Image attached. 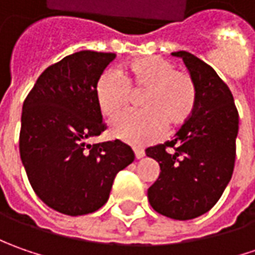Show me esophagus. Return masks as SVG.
<instances>
[{"mask_svg":"<svg viewBox=\"0 0 255 255\" xmlns=\"http://www.w3.org/2000/svg\"><path fill=\"white\" fill-rule=\"evenodd\" d=\"M133 150H134L136 159H142V157H144V150H143V149H140V147H134Z\"/></svg>","mask_w":255,"mask_h":255,"instance_id":"34e87169","label":"esophagus"}]
</instances>
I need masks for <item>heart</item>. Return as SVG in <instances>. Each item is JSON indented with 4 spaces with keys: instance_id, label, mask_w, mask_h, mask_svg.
<instances>
[{
    "instance_id": "obj_1",
    "label": "heart",
    "mask_w": 255,
    "mask_h": 255,
    "mask_svg": "<svg viewBox=\"0 0 255 255\" xmlns=\"http://www.w3.org/2000/svg\"><path fill=\"white\" fill-rule=\"evenodd\" d=\"M130 91H143L142 111L126 112L112 123V133L125 142L143 146L160 139L164 123L176 128L186 122L197 103V88L190 74L176 71L160 56H144L122 66V76L105 71L96 81L95 96L106 118H116L130 102Z\"/></svg>"
}]
</instances>
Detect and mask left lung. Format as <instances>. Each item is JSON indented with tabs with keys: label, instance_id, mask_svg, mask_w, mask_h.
<instances>
[{
	"label": "left lung",
	"instance_id": "1",
	"mask_svg": "<svg viewBox=\"0 0 255 255\" xmlns=\"http://www.w3.org/2000/svg\"><path fill=\"white\" fill-rule=\"evenodd\" d=\"M171 55L181 58L191 75L197 103L171 140L146 149L160 166L147 199L162 216L191 220L219 201L233 176L239 112L229 86L210 65L186 51Z\"/></svg>",
	"mask_w": 255,
	"mask_h": 255
}]
</instances>
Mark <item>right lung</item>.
I'll use <instances>...</instances> for the list:
<instances>
[{
  "label": "right lung",
  "instance_id": "1",
  "mask_svg": "<svg viewBox=\"0 0 255 255\" xmlns=\"http://www.w3.org/2000/svg\"><path fill=\"white\" fill-rule=\"evenodd\" d=\"M116 54L79 51L51 65L22 106L19 153L36 196L54 210L82 216L109 199L116 174L134 160L121 140L88 144L106 129L95 85Z\"/></svg>",
  "mask_w": 255,
  "mask_h": 255
}]
</instances>
